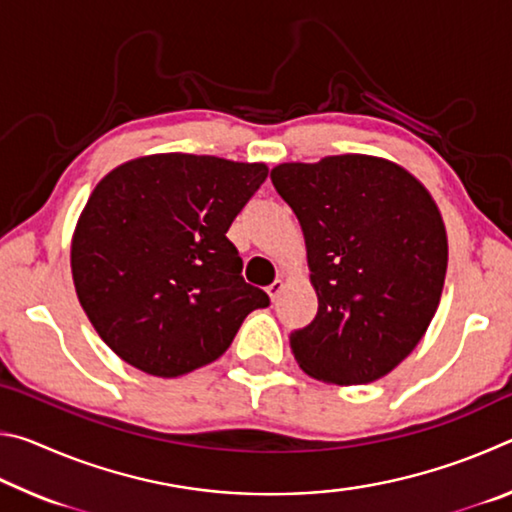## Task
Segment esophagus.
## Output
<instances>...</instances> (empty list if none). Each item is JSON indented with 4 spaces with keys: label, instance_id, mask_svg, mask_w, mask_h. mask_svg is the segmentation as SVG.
Masks as SVG:
<instances>
[{
    "label": "esophagus",
    "instance_id": "34e87169",
    "mask_svg": "<svg viewBox=\"0 0 512 512\" xmlns=\"http://www.w3.org/2000/svg\"><path fill=\"white\" fill-rule=\"evenodd\" d=\"M282 289H284V282H282V280H275V282L271 284V287H266V293H268V296H271V300L275 302L277 296H280V293H282Z\"/></svg>",
    "mask_w": 512,
    "mask_h": 512
}]
</instances>
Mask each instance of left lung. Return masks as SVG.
<instances>
[{
    "mask_svg": "<svg viewBox=\"0 0 512 512\" xmlns=\"http://www.w3.org/2000/svg\"><path fill=\"white\" fill-rule=\"evenodd\" d=\"M273 187L305 232L318 311L289 336L293 357L327 384H368L420 343L447 271L436 203L409 171L370 155L287 162Z\"/></svg>",
    "mask_w": 512,
    "mask_h": 512,
    "instance_id": "left-lung-1",
    "label": "left lung"
}]
</instances>
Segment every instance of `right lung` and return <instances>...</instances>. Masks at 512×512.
<instances>
[{
    "label": "right lung",
    "instance_id": "right-lung-1",
    "mask_svg": "<svg viewBox=\"0 0 512 512\" xmlns=\"http://www.w3.org/2000/svg\"><path fill=\"white\" fill-rule=\"evenodd\" d=\"M266 164L162 153L94 187L72 239L76 296L108 348L155 377L207 366L244 318L271 305L225 232Z\"/></svg>",
    "mask_w": 512,
    "mask_h": 512
}]
</instances>
